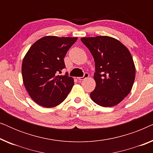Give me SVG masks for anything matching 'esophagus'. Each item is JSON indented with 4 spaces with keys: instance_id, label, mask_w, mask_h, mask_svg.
<instances>
[{
    "instance_id": "34e87169",
    "label": "esophagus",
    "mask_w": 153,
    "mask_h": 153,
    "mask_svg": "<svg viewBox=\"0 0 153 153\" xmlns=\"http://www.w3.org/2000/svg\"><path fill=\"white\" fill-rule=\"evenodd\" d=\"M88 76H89L88 73L85 72L84 73V75H83V76H82V77H78V78H77V79H78L79 81H82V80H84V79H85L88 78Z\"/></svg>"
}]
</instances>
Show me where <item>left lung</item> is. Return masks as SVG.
<instances>
[{
	"label": "left lung",
	"mask_w": 153,
	"mask_h": 153,
	"mask_svg": "<svg viewBox=\"0 0 153 153\" xmlns=\"http://www.w3.org/2000/svg\"><path fill=\"white\" fill-rule=\"evenodd\" d=\"M81 40L95 60L96 86L91 98L104 107L117 105L130 93L134 81L136 70L130 52L111 37H82Z\"/></svg>",
	"instance_id": "left-lung-1"
}]
</instances>
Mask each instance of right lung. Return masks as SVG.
<instances>
[{
  "label": "right lung",
  "instance_id": "right-lung-1",
  "mask_svg": "<svg viewBox=\"0 0 153 153\" xmlns=\"http://www.w3.org/2000/svg\"><path fill=\"white\" fill-rule=\"evenodd\" d=\"M77 37L45 36L31 46L23 60V82L32 100L43 107L59 105L65 100L74 79L58 75L65 68L64 58Z\"/></svg>",
  "mask_w": 153,
  "mask_h": 153
}]
</instances>
